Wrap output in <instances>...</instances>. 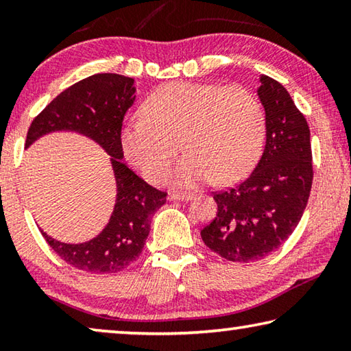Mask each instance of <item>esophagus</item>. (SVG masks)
Instances as JSON below:
<instances>
[{"instance_id": "1", "label": "esophagus", "mask_w": 351, "mask_h": 351, "mask_svg": "<svg viewBox=\"0 0 351 351\" xmlns=\"http://www.w3.org/2000/svg\"><path fill=\"white\" fill-rule=\"evenodd\" d=\"M192 198H193L192 193H181V192H173V193H170V197H169V199H171V201H189Z\"/></svg>"}]
</instances>
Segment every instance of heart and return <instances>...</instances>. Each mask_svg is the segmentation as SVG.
Listing matches in <instances>:
<instances>
[{
    "mask_svg": "<svg viewBox=\"0 0 351 351\" xmlns=\"http://www.w3.org/2000/svg\"><path fill=\"white\" fill-rule=\"evenodd\" d=\"M265 139L263 110L251 91L239 85L175 82L158 88L142 114L122 128V150L147 181L161 182L180 152L187 154L175 170L176 186L230 182L252 167Z\"/></svg>",
    "mask_w": 351,
    "mask_h": 351,
    "instance_id": "1",
    "label": "heart"
}]
</instances>
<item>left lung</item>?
<instances>
[{"instance_id":"1","label":"left lung","mask_w":351,"mask_h":351,"mask_svg":"<svg viewBox=\"0 0 351 351\" xmlns=\"http://www.w3.org/2000/svg\"><path fill=\"white\" fill-rule=\"evenodd\" d=\"M257 94L266 114L263 154L245 181L213 193L217 217L201 230L210 251L237 263L263 258L288 240L304 215L313 184L305 116L283 85L268 75H260Z\"/></svg>"}]
</instances>
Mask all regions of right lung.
<instances>
[{
    "instance_id": "1",
    "label": "right lung",
    "mask_w": 351,
    "mask_h": 351,
    "mask_svg": "<svg viewBox=\"0 0 351 351\" xmlns=\"http://www.w3.org/2000/svg\"><path fill=\"white\" fill-rule=\"evenodd\" d=\"M134 80L119 74H96L74 83L34 119L26 147L52 132L85 134L111 156L116 178V204L105 229L96 239L68 245L41 230L56 254L77 269L106 274L125 269L139 257L150 234L153 213L167 193L154 189L122 162V122L134 102Z\"/></svg>"
}]
</instances>
